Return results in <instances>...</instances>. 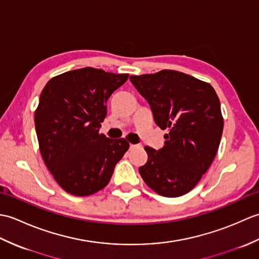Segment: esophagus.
Wrapping results in <instances>:
<instances>
[{"mask_svg": "<svg viewBox=\"0 0 259 259\" xmlns=\"http://www.w3.org/2000/svg\"><path fill=\"white\" fill-rule=\"evenodd\" d=\"M141 147V145H133V144H130V149H135V148H140Z\"/></svg>", "mask_w": 259, "mask_h": 259, "instance_id": "34e87169", "label": "esophagus"}]
</instances>
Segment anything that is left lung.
<instances>
[{
    "instance_id": "obj_1",
    "label": "left lung",
    "mask_w": 259,
    "mask_h": 259,
    "mask_svg": "<svg viewBox=\"0 0 259 259\" xmlns=\"http://www.w3.org/2000/svg\"><path fill=\"white\" fill-rule=\"evenodd\" d=\"M130 81L149 103L156 124L168 130L161 149L145 147L141 177L160 196H183L199 183L221 144L224 119L217 93L207 82L174 70L130 75Z\"/></svg>"
}]
</instances>
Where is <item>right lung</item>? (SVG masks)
Segmentation results:
<instances>
[{
    "instance_id": "obj_1",
    "label": "right lung",
    "mask_w": 259,
    "mask_h": 259,
    "mask_svg": "<svg viewBox=\"0 0 259 259\" xmlns=\"http://www.w3.org/2000/svg\"><path fill=\"white\" fill-rule=\"evenodd\" d=\"M128 76L83 68L54 76L42 90L34 115L38 147L68 194L83 197L103 189L129 149L125 139L99 134L108 99Z\"/></svg>"
}]
</instances>
